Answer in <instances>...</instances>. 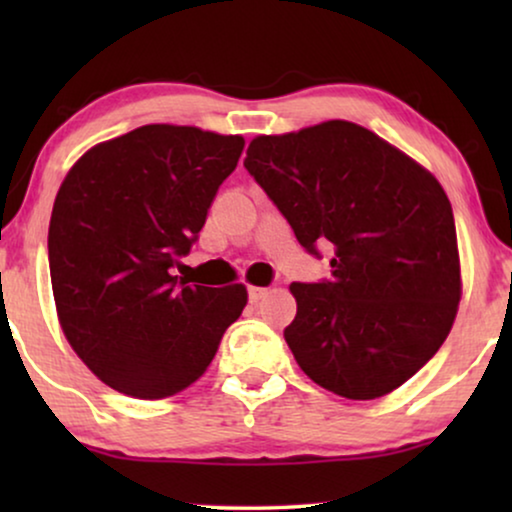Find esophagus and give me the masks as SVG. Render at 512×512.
Instances as JSON below:
<instances>
[{
	"mask_svg": "<svg viewBox=\"0 0 512 512\" xmlns=\"http://www.w3.org/2000/svg\"><path fill=\"white\" fill-rule=\"evenodd\" d=\"M270 289H265V286H249V300L251 303H258V300L268 296Z\"/></svg>",
	"mask_w": 512,
	"mask_h": 512,
	"instance_id": "1",
	"label": "esophagus"
}]
</instances>
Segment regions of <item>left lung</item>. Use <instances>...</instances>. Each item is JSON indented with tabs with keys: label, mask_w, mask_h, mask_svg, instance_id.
<instances>
[{
	"label": "left lung",
	"mask_w": 512,
	"mask_h": 512,
	"mask_svg": "<svg viewBox=\"0 0 512 512\" xmlns=\"http://www.w3.org/2000/svg\"><path fill=\"white\" fill-rule=\"evenodd\" d=\"M298 242H331V279L293 282L284 338L303 373L373 401L443 345L461 300L452 205L433 174L349 121L251 139L244 158Z\"/></svg>",
	"instance_id": "left-lung-1"
}]
</instances>
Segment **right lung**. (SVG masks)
Here are the masks:
<instances>
[{"instance_id":"1","label":"right lung","mask_w":512,"mask_h":512,"mask_svg":"<svg viewBox=\"0 0 512 512\" xmlns=\"http://www.w3.org/2000/svg\"><path fill=\"white\" fill-rule=\"evenodd\" d=\"M242 135L151 123L95 144L62 181L48 263L62 333L111 389L156 401L212 363L247 286L172 275L191 251Z\"/></svg>"}]
</instances>
